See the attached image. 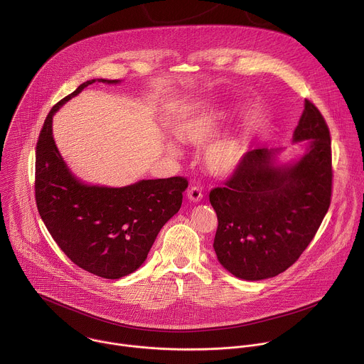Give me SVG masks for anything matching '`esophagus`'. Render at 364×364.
<instances>
[{
  "mask_svg": "<svg viewBox=\"0 0 364 364\" xmlns=\"http://www.w3.org/2000/svg\"><path fill=\"white\" fill-rule=\"evenodd\" d=\"M187 197H188V200H190V201L197 203V201H200V200L203 198V193H201L200 187H197V186H191V187L187 190Z\"/></svg>",
  "mask_w": 364,
  "mask_h": 364,
  "instance_id": "obj_1",
  "label": "esophagus"
}]
</instances>
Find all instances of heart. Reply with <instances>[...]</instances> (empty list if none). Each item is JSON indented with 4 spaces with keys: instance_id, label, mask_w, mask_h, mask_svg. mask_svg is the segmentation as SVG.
Masks as SVG:
<instances>
[{
    "instance_id": "obj_1",
    "label": "heart",
    "mask_w": 364,
    "mask_h": 364,
    "mask_svg": "<svg viewBox=\"0 0 364 364\" xmlns=\"http://www.w3.org/2000/svg\"><path fill=\"white\" fill-rule=\"evenodd\" d=\"M225 118L226 111L223 109L207 111L187 124L181 129L180 136L184 142L193 145L209 142L218 135ZM245 152L246 146L240 135H225L207 146L203 155V163L207 171L215 176H229L239 167Z\"/></svg>"
}]
</instances>
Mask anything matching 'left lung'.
Masks as SVG:
<instances>
[{
	"label": "left lung",
	"instance_id": "left-lung-1",
	"mask_svg": "<svg viewBox=\"0 0 364 364\" xmlns=\"http://www.w3.org/2000/svg\"><path fill=\"white\" fill-rule=\"evenodd\" d=\"M309 139L292 166H275V151H247L239 167L210 191L218 215L213 242L219 262L235 277L259 281L287 271L314 239L328 212L333 190L328 125L313 102L294 141Z\"/></svg>",
	"mask_w": 364,
	"mask_h": 364
}]
</instances>
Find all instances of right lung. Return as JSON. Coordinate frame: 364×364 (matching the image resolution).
<instances>
[{
    "label": "right lung",
    "instance_id": "right-lung-1",
    "mask_svg": "<svg viewBox=\"0 0 364 364\" xmlns=\"http://www.w3.org/2000/svg\"><path fill=\"white\" fill-rule=\"evenodd\" d=\"M95 82L82 83L48 112L36 146L34 191L47 230L70 261L96 277L118 279L144 264L161 228L180 210L188 181L170 177L112 188L86 186L72 176L51 121L63 103Z\"/></svg>",
    "mask_w": 364,
    "mask_h": 364
}]
</instances>
